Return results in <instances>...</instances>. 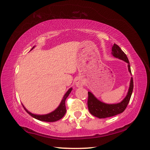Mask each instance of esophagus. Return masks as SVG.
<instances>
[{"mask_svg":"<svg viewBox=\"0 0 150 150\" xmlns=\"http://www.w3.org/2000/svg\"><path fill=\"white\" fill-rule=\"evenodd\" d=\"M83 84H84L83 82H82L81 80V79H76V80L75 81V85L77 87H78V88H80V87L82 86H83Z\"/></svg>","mask_w":150,"mask_h":150,"instance_id":"obj_1","label":"esophagus"}]
</instances>
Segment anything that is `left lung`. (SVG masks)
<instances>
[{"mask_svg":"<svg viewBox=\"0 0 150 150\" xmlns=\"http://www.w3.org/2000/svg\"><path fill=\"white\" fill-rule=\"evenodd\" d=\"M111 54L115 58L122 60L128 63V71L132 75L131 68H130L129 62L126 55L120 47L114 44L111 49ZM133 90V78H131L129 82V86L126 96L124 99L119 103L115 104H107L98 100V98L92 93V92L88 91V110L91 115L93 116L99 118V119H105V118L113 117L116 115L122 113L125 110L131 98Z\"/></svg>","mask_w":150,"mask_h":150,"instance_id":"obj_1","label":"left lung"}]
</instances>
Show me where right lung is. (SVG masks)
Wrapping results in <instances>:
<instances>
[{"mask_svg": "<svg viewBox=\"0 0 150 150\" xmlns=\"http://www.w3.org/2000/svg\"><path fill=\"white\" fill-rule=\"evenodd\" d=\"M35 46H33L32 48H31V50H32L34 47ZM30 50V51H31ZM72 90V88H70L69 90L66 91V93L64 95V97L62 98V99L60 102V104L59 105V106L57 107L56 109L50 112L49 113L47 114H44V115H37V114H35V113H31L30 111H28L26 108L24 107V106L22 104L23 106L24 110H26V112L31 115L32 117L35 118L39 120L40 121H44V122H55V121H57L60 120V119L64 115L66 112V105H65V101L66 98L68 97V95H69V93H71V91Z\"/></svg>", "mask_w": 150, "mask_h": 150, "instance_id": "obj_1", "label": "right lung"}]
</instances>
